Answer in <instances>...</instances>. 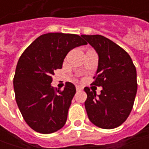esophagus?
I'll use <instances>...</instances> for the list:
<instances>
[{
	"instance_id": "34e87169",
	"label": "esophagus",
	"mask_w": 149,
	"mask_h": 149,
	"mask_svg": "<svg viewBox=\"0 0 149 149\" xmlns=\"http://www.w3.org/2000/svg\"><path fill=\"white\" fill-rule=\"evenodd\" d=\"M82 89H83V88H82L81 86H79V85H77V86H76V90H77V91H81Z\"/></svg>"
}]
</instances>
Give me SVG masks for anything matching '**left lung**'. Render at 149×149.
<instances>
[{"label": "left lung", "instance_id": "1", "mask_svg": "<svg viewBox=\"0 0 149 149\" xmlns=\"http://www.w3.org/2000/svg\"><path fill=\"white\" fill-rule=\"evenodd\" d=\"M82 37L99 56L95 86H101L100 95L84 88L85 109L92 123L101 129L117 128L129 117L137 94V72L129 54L117 44L100 35Z\"/></svg>", "mask_w": 149, "mask_h": 149}]
</instances>
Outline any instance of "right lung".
<instances>
[{
	"label": "right lung",
	"mask_w": 149,
	"mask_h": 149,
	"mask_svg": "<svg viewBox=\"0 0 149 149\" xmlns=\"http://www.w3.org/2000/svg\"><path fill=\"white\" fill-rule=\"evenodd\" d=\"M87 42L78 35L47 33L34 40L18 60L13 84L15 100L26 123L40 134L63 128L75 86L67 82L62 91L52 87L54 70L61 69L66 54Z\"/></svg>",
	"instance_id": "1"
}]
</instances>
